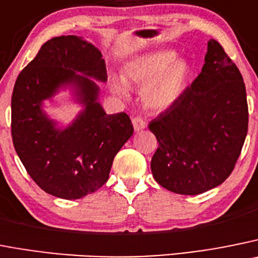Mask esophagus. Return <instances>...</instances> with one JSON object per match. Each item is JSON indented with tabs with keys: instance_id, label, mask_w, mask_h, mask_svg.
Here are the masks:
<instances>
[{
	"instance_id": "34e87169",
	"label": "esophagus",
	"mask_w": 258,
	"mask_h": 258,
	"mask_svg": "<svg viewBox=\"0 0 258 258\" xmlns=\"http://www.w3.org/2000/svg\"><path fill=\"white\" fill-rule=\"evenodd\" d=\"M132 124H133L134 126V131L136 132H139V131H143L146 126H147V122L145 121V120L142 119L141 116H136L132 119Z\"/></svg>"
}]
</instances>
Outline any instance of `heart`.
<instances>
[{"label": "heart", "instance_id": "1", "mask_svg": "<svg viewBox=\"0 0 258 258\" xmlns=\"http://www.w3.org/2000/svg\"><path fill=\"white\" fill-rule=\"evenodd\" d=\"M190 68L171 51H161L142 56L127 62L122 79L125 84L143 88L142 100L147 107L164 110L178 100L188 84ZM113 89L126 96V88L120 82L112 83Z\"/></svg>", "mask_w": 258, "mask_h": 258}]
</instances>
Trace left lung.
Returning <instances> with one entry per match:
<instances>
[{
  "label": "left lung",
  "instance_id": "left-lung-1",
  "mask_svg": "<svg viewBox=\"0 0 258 258\" xmlns=\"http://www.w3.org/2000/svg\"><path fill=\"white\" fill-rule=\"evenodd\" d=\"M158 148L153 178L178 195L196 196L226 180L248 131L243 77L219 42L210 39L202 72L148 125Z\"/></svg>",
  "mask_w": 258,
  "mask_h": 258
}]
</instances>
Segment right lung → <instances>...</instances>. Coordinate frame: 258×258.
Returning a JSON list of instances; mask_svg holds the SVG:
<instances>
[{
	"label": "right lung",
	"instance_id": "add662e5",
	"mask_svg": "<svg viewBox=\"0 0 258 258\" xmlns=\"http://www.w3.org/2000/svg\"><path fill=\"white\" fill-rule=\"evenodd\" d=\"M105 82L101 52L75 35L47 41L21 70L11 97V136L25 170L41 189L63 200H78L107 181L113 157L133 136L125 112L106 115L97 102L98 87L87 77ZM63 84L77 88L86 108L63 131L40 108Z\"/></svg>",
	"mask_w": 258,
	"mask_h": 258
}]
</instances>
